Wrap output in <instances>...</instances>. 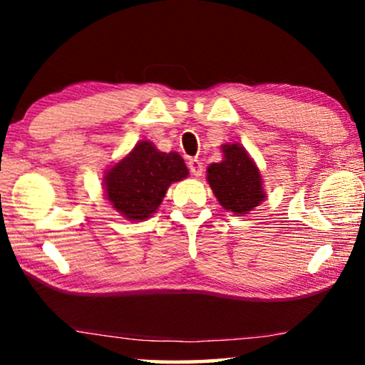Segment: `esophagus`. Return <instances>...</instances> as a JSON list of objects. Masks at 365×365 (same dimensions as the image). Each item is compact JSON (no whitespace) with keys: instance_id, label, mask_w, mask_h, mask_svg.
Wrapping results in <instances>:
<instances>
[{"instance_id":"obj_1","label":"esophagus","mask_w":365,"mask_h":365,"mask_svg":"<svg viewBox=\"0 0 365 365\" xmlns=\"http://www.w3.org/2000/svg\"><path fill=\"white\" fill-rule=\"evenodd\" d=\"M187 166H189V171H191L196 178L201 176V174H202V163L199 161V159H196V158L189 159Z\"/></svg>"}]
</instances>
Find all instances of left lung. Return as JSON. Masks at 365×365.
<instances>
[{
  "label": "left lung",
  "mask_w": 365,
  "mask_h": 365,
  "mask_svg": "<svg viewBox=\"0 0 365 365\" xmlns=\"http://www.w3.org/2000/svg\"><path fill=\"white\" fill-rule=\"evenodd\" d=\"M222 149V161L207 168V182L224 209L247 214L266 197L261 174L239 144H226Z\"/></svg>",
  "instance_id": "8db88e82"
}]
</instances>
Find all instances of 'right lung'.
Listing matches in <instances>:
<instances>
[{"label": "right lung", "mask_w": 365, "mask_h": 365, "mask_svg": "<svg viewBox=\"0 0 365 365\" xmlns=\"http://www.w3.org/2000/svg\"><path fill=\"white\" fill-rule=\"evenodd\" d=\"M187 174L178 153H161L153 143L141 141L104 176L108 201L129 221H143L156 212L169 184Z\"/></svg>", "instance_id": "obj_1"}]
</instances>
